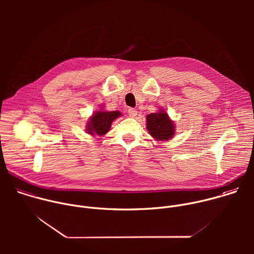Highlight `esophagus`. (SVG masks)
<instances>
[{"instance_id": "obj_1", "label": "esophagus", "mask_w": 254, "mask_h": 254, "mask_svg": "<svg viewBox=\"0 0 254 254\" xmlns=\"http://www.w3.org/2000/svg\"><path fill=\"white\" fill-rule=\"evenodd\" d=\"M127 113H128V115H129L130 118H134V117L137 116V111L135 110V108H128Z\"/></svg>"}]
</instances>
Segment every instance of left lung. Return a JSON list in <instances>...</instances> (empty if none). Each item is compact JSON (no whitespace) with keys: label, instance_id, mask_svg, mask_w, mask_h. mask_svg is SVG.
<instances>
[{"label":"left lung","instance_id":"left-lung-1","mask_svg":"<svg viewBox=\"0 0 254 254\" xmlns=\"http://www.w3.org/2000/svg\"><path fill=\"white\" fill-rule=\"evenodd\" d=\"M147 128L157 140H169L175 134V124L163 110L147 116Z\"/></svg>","mask_w":254,"mask_h":254}]
</instances>
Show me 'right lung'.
Wrapping results in <instances>:
<instances>
[{"label":"right lung","mask_w":254,"mask_h":254,"mask_svg":"<svg viewBox=\"0 0 254 254\" xmlns=\"http://www.w3.org/2000/svg\"><path fill=\"white\" fill-rule=\"evenodd\" d=\"M122 114L120 112H106L99 111L94 113L91 118H89L86 131L91 135H104L108 130L111 129L113 122L121 117Z\"/></svg>","instance_id":"obj_1"}]
</instances>
